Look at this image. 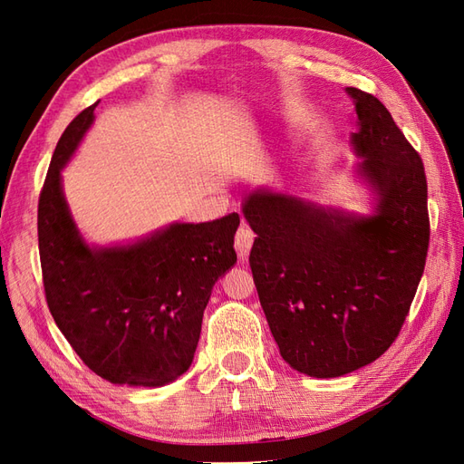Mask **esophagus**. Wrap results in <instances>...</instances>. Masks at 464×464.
I'll use <instances>...</instances> for the list:
<instances>
[{
  "mask_svg": "<svg viewBox=\"0 0 464 464\" xmlns=\"http://www.w3.org/2000/svg\"><path fill=\"white\" fill-rule=\"evenodd\" d=\"M254 242H256V234L249 230L247 224L242 222V227L237 228L236 237H234V247L237 251V257L247 259L251 247H254Z\"/></svg>",
  "mask_w": 464,
  "mask_h": 464,
  "instance_id": "1",
  "label": "esophagus"
}]
</instances>
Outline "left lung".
<instances>
[{
  "label": "left lung",
  "mask_w": 464,
  "mask_h": 464,
  "mask_svg": "<svg viewBox=\"0 0 464 464\" xmlns=\"http://www.w3.org/2000/svg\"><path fill=\"white\" fill-rule=\"evenodd\" d=\"M344 91L358 114L353 179L368 189V213L269 186L242 201L257 234L251 273L280 356L317 379L368 366L397 339L430 242L422 159L375 96Z\"/></svg>",
  "instance_id": "8db88e82"
}]
</instances>
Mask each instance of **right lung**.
<instances>
[{"mask_svg":"<svg viewBox=\"0 0 464 464\" xmlns=\"http://www.w3.org/2000/svg\"><path fill=\"white\" fill-rule=\"evenodd\" d=\"M92 104L67 125L38 201V249L55 325L87 366L114 385L162 387L184 375L217 280L236 265L240 217L172 222L131 242H87L62 170L94 123Z\"/></svg>","mask_w":464,"mask_h":464,"instance_id":"right-lung-1","label":"right lung"}]
</instances>
